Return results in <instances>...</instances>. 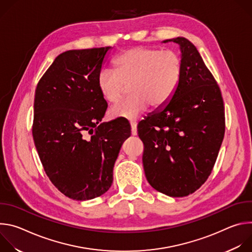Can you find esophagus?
Here are the masks:
<instances>
[{
    "mask_svg": "<svg viewBox=\"0 0 252 252\" xmlns=\"http://www.w3.org/2000/svg\"><path fill=\"white\" fill-rule=\"evenodd\" d=\"M130 127H131V134L136 135L137 129H136V122L135 121H130Z\"/></svg>",
    "mask_w": 252,
    "mask_h": 252,
    "instance_id": "obj_1",
    "label": "esophagus"
}]
</instances>
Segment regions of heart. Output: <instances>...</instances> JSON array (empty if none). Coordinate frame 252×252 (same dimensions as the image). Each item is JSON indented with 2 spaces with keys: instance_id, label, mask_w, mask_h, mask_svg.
<instances>
[{
  "instance_id": "1",
  "label": "heart",
  "mask_w": 252,
  "mask_h": 252,
  "mask_svg": "<svg viewBox=\"0 0 252 252\" xmlns=\"http://www.w3.org/2000/svg\"><path fill=\"white\" fill-rule=\"evenodd\" d=\"M114 71L102 69L96 86L101 97L117 103L128 87L131 94L109 111L113 119H136L150 104L160 107L175 94L183 76V60L172 50L134 47L113 62Z\"/></svg>"
}]
</instances>
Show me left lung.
I'll use <instances>...</instances> for the list:
<instances>
[{
    "mask_svg": "<svg viewBox=\"0 0 252 252\" xmlns=\"http://www.w3.org/2000/svg\"><path fill=\"white\" fill-rule=\"evenodd\" d=\"M179 45L183 76L164 105L137 126L145 150L143 169L149 184L172 197L193 193L208 178L225 131L220 89L197 49L177 37L162 43Z\"/></svg>",
    "mask_w": 252,
    "mask_h": 252,
    "instance_id": "left-lung-1",
    "label": "left lung"
}]
</instances>
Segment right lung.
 Masks as SVG:
<instances>
[{"instance_id":"obj_1","label":"right lung","mask_w":252,"mask_h":252,"mask_svg":"<svg viewBox=\"0 0 252 252\" xmlns=\"http://www.w3.org/2000/svg\"><path fill=\"white\" fill-rule=\"evenodd\" d=\"M112 47L59 55L34 94L32 137L44 169L65 196L88 200L113 184V169L130 126L101 123L106 101L96 80Z\"/></svg>"}]
</instances>
